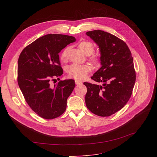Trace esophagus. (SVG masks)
<instances>
[{
    "instance_id": "obj_1",
    "label": "esophagus",
    "mask_w": 157,
    "mask_h": 157,
    "mask_svg": "<svg viewBox=\"0 0 157 157\" xmlns=\"http://www.w3.org/2000/svg\"><path fill=\"white\" fill-rule=\"evenodd\" d=\"M75 84H76L77 86L82 85V82H80V81H79V80H75Z\"/></svg>"
}]
</instances>
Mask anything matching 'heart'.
Wrapping results in <instances>:
<instances>
[{"mask_svg":"<svg viewBox=\"0 0 157 157\" xmlns=\"http://www.w3.org/2000/svg\"><path fill=\"white\" fill-rule=\"evenodd\" d=\"M79 48L80 51L86 55H92L94 51V46L92 43L88 41H83L79 43ZM69 52V48H66L63 50L61 55V59L63 61L66 60ZM90 61L94 64H97L98 63V59L96 57H92ZM91 70V67L88 65H79L72 64L69 65L67 68V72L70 78L76 79H82L88 75Z\"/></svg>","mask_w":157,"mask_h":157,"instance_id":"1","label":"heart"}]
</instances>
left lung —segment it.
I'll return each instance as SVG.
<instances>
[{
  "label": "left lung",
  "mask_w": 157,
  "mask_h": 157,
  "mask_svg": "<svg viewBox=\"0 0 157 157\" xmlns=\"http://www.w3.org/2000/svg\"><path fill=\"white\" fill-rule=\"evenodd\" d=\"M98 46L101 67L91 79L102 85L84 82L85 101L94 114L109 117L121 110L128 102L136 82L132 53L122 40L102 30L86 32Z\"/></svg>",
  "instance_id": "8db88e82"
}]
</instances>
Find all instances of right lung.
Instances as JSON below:
<instances>
[{
    "mask_svg": "<svg viewBox=\"0 0 157 157\" xmlns=\"http://www.w3.org/2000/svg\"><path fill=\"white\" fill-rule=\"evenodd\" d=\"M76 39L67 35L47 34L23 50L17 65V82L25 101L36 114L46 119L65 111L67 100L75 88L73 79L51 85L63 71L59 53Z\"/></svg>",
    "mask_w": 157,
    "mask_h": 157,
    "instance_id": "add662e5",
    "label": "right lung"
}]
</instances>
